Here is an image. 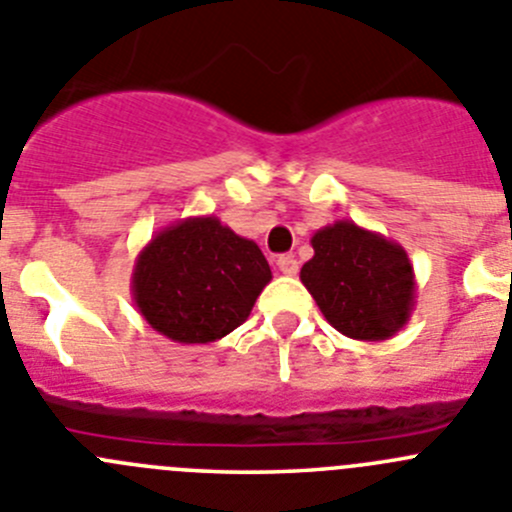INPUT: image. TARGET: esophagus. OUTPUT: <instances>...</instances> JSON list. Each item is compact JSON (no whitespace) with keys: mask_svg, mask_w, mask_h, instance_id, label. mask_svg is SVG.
I'll return each instance as SVG.
<instances>
[{"mask_svg":"<svg viewBox=\"0 0 512 512\" xmlns=\"http://www.w3.org/2000/svg\"><path fill=\"white\" fill-rule=\"evenodd\" d=\"M278 267L283 275H295L298 272V260L293 255H280L278 257Z\"/></svg>","mask_w":512,"mask_h":512,"instance_id":"34e87169","label":"esophagus"}]
</instances>
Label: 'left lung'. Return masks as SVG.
<instances>
[{"instance_id": "left-lung-1", "label": "left lung", "mask_w": 512, "mask_h": 512, "mask_svg": "<svg viewBox=\"0 0 512 512\" xmlns=\"http://www.w3.org/2000/svg\"><path fill=\"white\" fill-rule=\"evenodd\" d=\"M313 257L300 280L326 321L356 341H386L414 310V267L407 250L384 234L338 219L310 237Z\"/></svg>"}]
</instances>
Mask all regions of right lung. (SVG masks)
Returning <instances> with one entry per match:
<instances>
[{
    "label": "right lung",
    "instance_id": "obj_1",
    "mask_svg": "<svg viewBox=\"0 0 512 512\" xmlns=\"http://www.w3.org/2000/svg\"><path fill=\"white\" fill-rule=\"evenodd\" d=\"M270 280L260 247L207 214L151 237L133 265L131 293L148 326L189 346L242 326Z\"/></svg>",
    "mask_w": 512,
    "mask_h": 512
}]
</instances>
